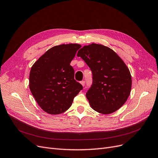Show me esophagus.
Listing matches in <instances>:
<instances>
[{"label": "esophagus", "mask_w": 158, "mask_h": 158, "mask_svg": "<svg viewBox=\"0 0 158 158\" xmlns=\"http://www.w3.org/2000/svg\"><path fill=\"white\" fill-rule=\"evenodd\" d=\"M80 84H81V85H82V86H84L85 85V81H80Z\"/></svg>", "instance_id": "esophagus-1"}]
</instances>
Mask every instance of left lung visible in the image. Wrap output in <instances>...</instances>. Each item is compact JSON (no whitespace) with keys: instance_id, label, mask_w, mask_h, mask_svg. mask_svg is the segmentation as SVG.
I'll use <instances>...</instances> for the list:
<instances>
[{"instance_id":"left-lung-1","label":"left lung","mask_w":158,"mask_h":158,"mask_svg":"<svg viewBox=\"0 0 158 158\" xmlns=\"http://www.w3.org/2000/svg\"><path fill=\"white\" fill-rule=\"evenodd\" d=\"M77 56L93 73V84L86 93L91 108L104 115L121 108L131 88V74L123 60L110 48L97 43L84 46Z\"/></svg>"}]
</instances>
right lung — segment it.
I'll use <instances>...</instances> for the list:
<instances>
[{"label":"right lung","mask_w":158,"mask_h":158,"mask_svg":"<svg viewBox=\"0 0 158 158\" xmlns=\"http://www.w3.org/2000/svg\"><path fill=\"white\" fill-rule=\"evenodd\" d=\"M79 44H62L48 49L31 67L29 87L37 103L46 113L60 114L67 111L81 85L74 80L70 65Z\"/></svg>","instance_id":"right-lung-1"}]
</instances>
